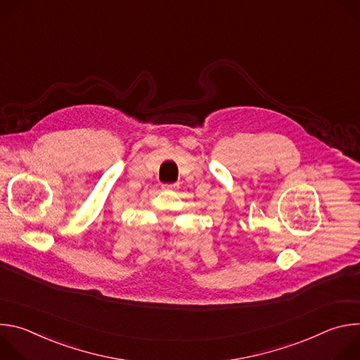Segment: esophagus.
<instances>
[{
    "label": "esophagus",
    "mask_w": 360,
    "mask_h": 360,
    "mask_svg": "<svg viewBox=\"0 0 360 360\" xmlns=\"http://www.w3.org/2000/svg\"><path fill=\"white\" fill-rule=\"evenodd\" d=\"M178 188V185L176 184H171V185H162V189L164 191H174V189H176Z\"/></svg>",
    "instance_id": "esophagus-1"
}]
</instances>
